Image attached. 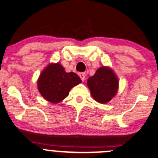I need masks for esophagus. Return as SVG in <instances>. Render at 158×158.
I'll return each mask as SVG.
<instances>
[{
	"label": "esophagus",
	"mask_w": 158,
	"mask_h": 158,
	"mask_svg": "<svg viewBox=\"0 0 158 158\" xmlns=\"http://www.w3.org/2000/svg\"><path fill=\"white\" fill-rule=\"evenodd\" d=\"M79 77L81 78V79L82 81H84L85 79V73H79Z\"/></svg>",
	"instance_id": "34e87169"
}]
</instances>
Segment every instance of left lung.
<instances>
[{
	"label": "left lung",
	"mask_w": 158,
	"mask_h": 158,
	"mask_svg": "<svg viewBox=\"0 0 158 158\" xmlns=\"http://www.w3.org/2000/svg\"><path fill=\"white\" fill-rule=\"evenodd\" d=\"M118 79L112 70L99 68L93 77L87 79V86L92 96L101 103H106L114 96L118 89Z\"/></svg>",
	"instance_id": "left-lung-1"
}]
</instances>
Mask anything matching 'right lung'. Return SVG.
<instances>
[{
	"label": "right lung",
	"instance_id": "right-lung-1",
	"mask_svg": "<svg viewBox=\"0 0 158 158\" xmlns=\"http://www.w3.org/2000/svg\"><path fill=\"white\" fill-rule=\"evenodd\" d=\"M80 82L81 79L75 73H66L64 68L57 63L49 65L42 71L38 81V89L47 101L57 103L69 95L73 87Z\"/></svg>",
	"mask_w": 158,
	"mask_h": 158
}]
</instances>
